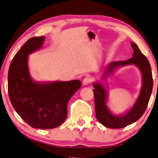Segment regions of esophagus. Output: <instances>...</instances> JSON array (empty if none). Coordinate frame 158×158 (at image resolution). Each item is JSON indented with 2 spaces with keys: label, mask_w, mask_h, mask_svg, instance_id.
<instances>
[{
  "label": "esophagus",
  "mask_w": 158,
  "mask_h": 158,
  "mask_svg": "<svg viewBox=\"0 0 158 158\" xmlns=\"http://www.w3.org/2000/svg\"><path fill=\"white\" fill-rule=\"evenodd\" d=\"M91 81H92V79H91L90 77H86V78H84L83 81H82V84H83L84 86H87L89 85L91 83Z\"/></svg>",
  "instance_id": "obj_1"
}]
</instances>
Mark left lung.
I'll return each instance as SVG.
<instances>
[{
    "instance_id": "1",
    "label": "left lung",
    "mask_w": 158,
    "mask_h": 158,
    "mask_svg": "<svg viewBox=\"0 0 158 158\" xmlns=\"http://www.w3.org/2000/svg\"><path fill=\"white\" fill-rule=\"evenodd\" d=\"M133 48L132 58L123 61H113L104 68L102 80L106 79L119 68L128 65L136 66L142 74V87L139 96L134 105L122 114H114L107 106L108 86L99 81L93 84L94 86L95 112L97 120L104 127L112 129H119L130 125L140 118L145 112L152 94L153 80L150 64L148 59L139 49L137 44L131 42Z\"/></svg>"
}]
</instances>
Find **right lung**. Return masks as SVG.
Here are the masks:
<instances>
[{"label": "right lung", "instance_id": "right-lung-1", "mask_svg": "<svg viewBox=\"0 0 158 158\" xmlns=\"http://www.w3.org/2000/svg\"><path fill=\"white\" fill-rule=\"evenodd\" d=\"M45 36L28 39L15 54L8 74V95L20 117L34 128L53 129L65 121L67 104L80 89L79 80L36 81L28 67V55L41 49Z\"/></svg>", "mask_w": 158, "mask_h": 158}]
</instances>
